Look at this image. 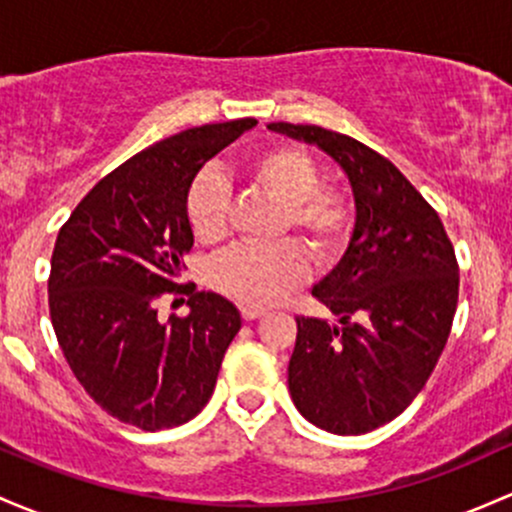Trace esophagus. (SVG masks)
<instances>
[{"label": "esophagus", "mask_w": 512, "mask_h": 512, "mask_svg": "<svg viewBox=\"0 0 512 512\" xmlns=\"http://www.w3.org/2000/svg\"><path fill=\"white\" fill-rule=\"evenodd\" d=\"M240 314H242V319H245V321H255V319H260V316H265V309H257V306L242 304Z\"/></svg>", "instance_id": "esophagus-1"}]
</instances>
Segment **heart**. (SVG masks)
I'll return each mask as SVG.
<instances>
[{
    "label": "heart",
    "instance_id": "1",
    "mask_svg": "<svg viewBox=\"0 0 512 512\" xmlns=\"http://www.w3.org/2000/svg\"><path fill=\"white\" fill-rule=\"evenodd\" d=\"M247 174L257 186L284 203L279 230H292L301 245L326 262L346 245L353 213L346 198L321 188V169L314 157L292 144L262 149L247 161ZM186 220L198 240L213 245L228 233L230 188L223 176L203 169L186 193ZM306 279V257L292 240L274 245H238L211 267V282L225 297L247 306H267L282 299Z\"/></svg>",
    "mask_w": 512,
    "mask_h": 512
}]
</instances>
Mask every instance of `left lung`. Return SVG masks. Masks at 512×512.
I'll return each instance as SVG.
<instances>
[{"mask_svg": "<svg viewBox=\"0 0 512 512\" xmlns=\"http://www.w3.org/2000/svg\"><path fill=\"white\" fill-rule=\"evenodd\" d=\"M346 171L355 228L311 294L338 324L297 316L289 392L331 434H365L410 407L432 375L459 301V265L439 213L392 161L348 134L272 122Z\"/></svg>", "mask_w": 512, "mask_h": 512, "instance_id": "8db88e82", "label": "left lung"}]
</instances>
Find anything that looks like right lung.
Here are the masks:
<instances>
[{
  "label": "right lung",
  "mask_w": 512,
  "mask_h": 512,
  "mask_svg": "<svg viewBox=\"0 0 512 512\" xmlns=\"http://www.w3.org/2000/svg\"><path fill=\"white\" fill-rule=\"evenodd\" d=\"M255 125L247 117L161 139L100 179L58 230L48 274L58 346L102 410L144 432L179 427L206 407L240 331L228 299L176 277L193 247L188 186ZM166 293L187 294L188 317L160 321Z\"/></svg>",
  "instance_id": "1"
}]
</instances>
